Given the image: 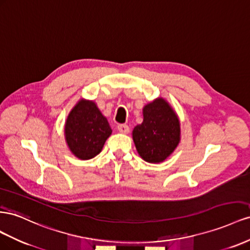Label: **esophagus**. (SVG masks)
Returning <instances> with one entry per match:
<instances>
[{
	"mask_svg": "<svg viewBox=\"0 0 250 250\" xmlns=\"http://www.w3.org/2000/svg\"><path fill=\"white\" fill-rule=\"evenodd\" d=\"M117 129H118V131L120 132V133H123V134H127L130 132V127H129V125H125V124H120V125H117Z\"/></svg>",
	"mask_w": 250,
	"mask_h": 250,
	"instance_id": "1",
	"label": "esophagus"
}]
</instances>
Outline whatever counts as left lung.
I'll return each instance as SVG.
<instances>
[{
	"mask_svg": "<svg viewBox=\"0 0 250 250\" xmlns=\"http://www.w3.org/2000/svg\"><path fill=\"white\" fill-rule=\"evenodd\" d=\"M133 140L138 154L147 162H162L174 152L180 141V124L165 99L145 106L144 121L134 127Z\"/></svg>",
	"mask_w": 250,
	"mask_h": 250,
	"instance_id": "1",
	"label": "left lung"
}]
</instances>
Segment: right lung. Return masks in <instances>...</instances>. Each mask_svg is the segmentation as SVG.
<instances>
[{
    "instance_id": "obj_1",
    "label": "right lung",
    "mask_w": 250,
    "mask_h": 250,
    "mask_svg": "<svg viewBox=\"0 0 250 250\" xmlns=\"http://www.w3.org/2000/svg\"><path fill=\"white\" fill-rule=\"evenodd\" d=\"M111 133L108 120L93 102L88 101L78 102L65 125L70 151L82 160L91 159L101 153Z\"/></svg>"
}]
</instances>
